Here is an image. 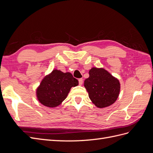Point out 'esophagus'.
I'll return each instance as SVG.
<instances>
[{
	"label": "esophagus",
	"instance_id": "esophagus-1",
	"mask_svg": "<svg viewBox=\"0 0 153 153\" xmlns=\"http://www.w3.org/2000/svg\"><path fill=\"white\" fill-rule=\"evenodd\" d=\"M78 82H79V85H82L83 84V82H84V81H83L82 78H80V79L78 80Z\"/></svg>",
	"mask_w": 153,
	"mask_h": 153
}]
</instances>
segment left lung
Segmentation results:
<instances>
[{"label": "left lung", "mask_w": 153, "mask_h": 153, "mask_svg": "<svg viewBox=\"0 0 153 153\" xmlns=\"http://www.w3.org/2000/svg\"><path fill=\"white\" fill-rule=\"evenodd\" d=\"M89 73L84 87L92 102L98 108L112 105L119 94V81L103 68H92Z\"/></svg>", "instance_id": "obj_1"}]
</instances>
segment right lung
<instances>
[{"mask_svg":"<svg viewBox=\"0 0 153 153\" xmlns=\"http://www.w3.org/2000/svg\"><path fill=\"white\" fill-rule=\"evenodd\" d=\"M78 85V81L70 73L54 69L41 81L36 90L39 102L48 107L59 106L66 98L72 87Z\"/></svg>","mask_w":153,"mask_h":153,"instance_id":"obj_1","label":"right lung"}]
</instances>
